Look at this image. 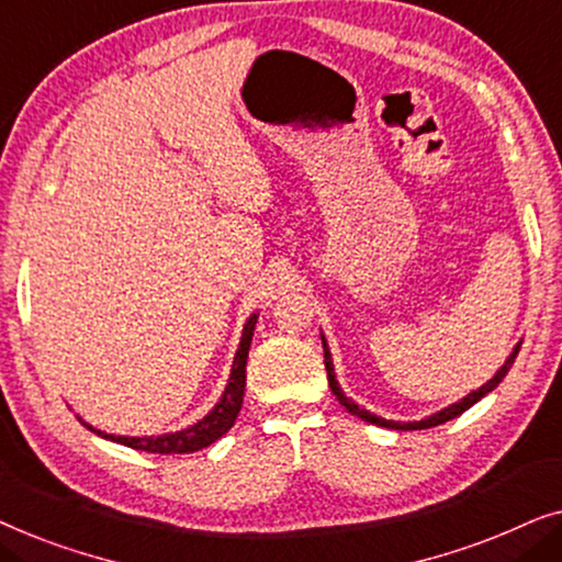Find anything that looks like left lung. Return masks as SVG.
Wrapping results in <instances>:
<instances>
[{
    "instance_id": "left-lung-1",
    "label": "left lung",
    "mask_w": 562,
    "mask_h": 562,
    "mask_svg": "<svg viewBox=\"0 0 562 562\" xmlns=\"http://www.w3.org/2000/svg\"><path fill=\"white\" fill-rule=\"evenodd\" d=\"M322 345H325V368H327V381H329V389H333V394L337 396V402H340V404L345 406V409H348L350 414H356V417L366 419V422H371V425L391 427V429H427V427L445 425V422H450V419L460 417V414H463L465 409H471V406H473L475 402H481V398L486 396L488 391H494V389L498 386V383H502V379H504L506 373H509V368H512V363H514V358H517V352H519V348H521V345H517V348H514V352L509 356V360H506V363L502 366V371H498V373L494 375V379H491L488 383H483V386H481L479 391H473V394H468L465 398H460L458 404H452V406H448V409L437 412V414H432V417H427V419H422V422H391V419H381V417H375V414H371V412L360 409V406H358L356 402H350V398L342 394V389L337 386V381H335L333 358H329V350H327L325 337H322Z\"/></svg>"
}]
</instances>
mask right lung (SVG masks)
Masks as SVG:
<instances>
[{"instance_id": "right-lung-1", "label": "right lung", "mask_w": 562, "mask_h": 562, "mask_svg": "<svg viewBox=\"0 0 562 562\" xmlns=\"http://www.w3.org/2000/svg\"><path fill=\"white\" fill-rule=\"evenodd\" d=\"M256 314L248 319V325L243 329V340L240 348L235 352V363H233V373H229V383L225 389V394L217 402V406L206 414L202 422L191 425L189 429H181V432H171V435H160V437H114V435H104L94 429L97 435L106 437V440H114L120 445H127L133 450H143V452H160V456H181V452H194L202 450L206 445L217 442L222 435L227 432L229 427L235 425L237 414H240L243 406V394H245V363H248V350H250V340H252V329H256Z\"/></svg>"}]
</instances>
